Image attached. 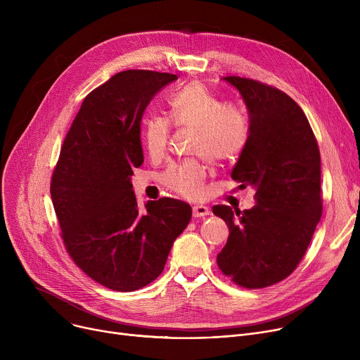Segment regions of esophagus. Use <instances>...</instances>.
Segmentation results:
<instances>
[{
	"label": "esophagus",
	"instance_id": "1",
	"mask_svg": "<svg viewBox=\"0 0 360 360\" xmlns=\"http://www.w3.org/2000/svg\"><path fill=\"white\" fill-rule=\"evenodd\" d=\"M210 214V209L207 205H202V204H198V205H194L193 207V216L194 217H205Z\"/></svg>",
	"mask_w": 360,
	"mask_h": 360
}]
</instances>
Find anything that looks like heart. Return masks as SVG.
I'll use <instances>...</instances> for the list:
<instances>
[{"instance_id": "obj_1", "label": "heart", "mask_w": 360, "mask_h": 360, "mask_svg": "<svg viewBox=\"0 0 360 360\" xmlns=\"http://www.w3.org/2000/svg\"><path fill=\"white\" fill-rule=\"evenodd\" d=\"M172 120L176 125L195 129L194 153L209 159L213 165H228L236 160L250 141V122L245 113L224 103L198 82L176 91L169 101ZM170 136V122L163 117H151L143 129V143L147 153L159 159L166 153ZM205 166L198 160L174 163L163 174L169 190L186 198L202 194Z\"/></svg>"}]
</instances>
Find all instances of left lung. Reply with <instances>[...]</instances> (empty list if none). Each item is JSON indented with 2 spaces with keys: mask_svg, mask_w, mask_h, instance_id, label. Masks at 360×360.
Listing matches in <instances>:
<instances>
[{
  "mask_svg": "<svg viewBox=\"0 0 360 360\" xmlns=\"http://www.w3.org/2000/svg\"><path fill=\"white\" fill-rule=\"evenodd\" d=\"M247 105L250 141L232 179L255 188V205L213 213L229 226L217 254L219 269L236 285L261 289L286 278L299 264L323 214L321 156L299 105L278 89L255 80L223 77Z\"/></svg>",
  "mask_w": 360,
  "mask_h": 360,
  "instance_id": "8db88e82",
  "label": "left lung"
}]
</instances>
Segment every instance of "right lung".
Segmentation results:
<instances>
[{"instance_id": "1", "label": "right lung", "mask_w": 360, "mask_h": 360, "mask_svg": "<svg viewBox=\"0 0 360 360\" xmlns=\"http://www.w3.org/2000/svg\"><path fill=\"white\" fill-rule=\"evenodd\" d=\"M178 75L121 71L84 98L61 147L51 198L65 248L102 286L132 292L163 271L174 240L193 216L175 198L139 209L132 169L144 162L140 122L147 105Z\"/></svg>"}]
</instances>
